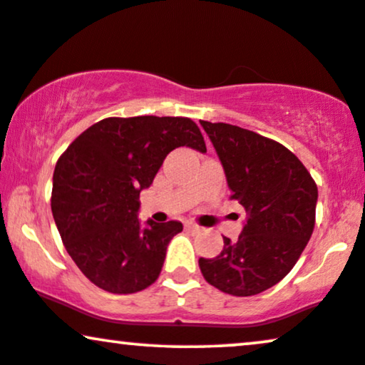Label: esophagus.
Here are the masks:
<instances>
[{"instance_id":"1","label":"esophagus","mask_w":365,"mask_h":365,"mask_svg":"<svg viewBox=\"0 0 365 365\" xmlns=\"http://www.w3.org/2000/svg\"><path fill=\"white\" fill-rule=\"evenodd\" d=\"M185 228H187V230H190V232H200V227L195 225V223H192V222L185 223Z\"/></svg>"}]
</instances>
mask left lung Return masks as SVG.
<instances>
[{
  "label": "left lung",
  "instance_id": "8db88e82",
  "mask_svg": "<svg viewBox=\"0 0 365 365\" xmlns=\"http://www.w3.org/2000/svg\"><path fill=\"white\" fill-rule=\"evenodd\" d=\"M220 158L233 200L247 218L239 240L198 265L208 284L249 297L274 287L292 270L315 225L317 185L295 155L262 135L200 120Z\"/></svg>",
  "mask_w": 365,
  "mask_h": 365
}]
</instances>
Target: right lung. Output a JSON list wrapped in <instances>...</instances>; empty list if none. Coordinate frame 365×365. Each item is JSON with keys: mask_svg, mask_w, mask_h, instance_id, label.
<instances>
[{"mask_svg": "<svg viewBox=\"0 0 365 365\" xmlns=\"http://www.w3.org/2000/svg\"><path fill=\"white\" fill-rule=\"evenodd\" d=\"M205 153L198 126L182 116L105 118L91 125L58 160L51 212L65 249L96 287L111 294L147 289L162 272L177 220L138 218L140 192L172 150Z\"/></svg>", "mask_w": 365, "mask_h": 365, "instance_id": "add662e5", "label": "right lung"}]
</instances>
